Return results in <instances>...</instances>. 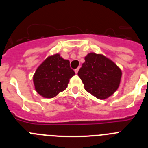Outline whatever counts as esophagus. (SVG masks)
Here are the masks:
<instances>
[{
	"instance_id": "34e87169",
	"label": "esophagus",
	"mask_w": 148,
	"mask_h": 148,
	"mask_svg": "<svg viewBox=\"0 0 148 148\" xmlns=\"http://www.w3.org/2000/svg\"><path fill=\"white\" fill-rule=\"evenodd\" d=\"M79 69H80V66H78V67L77 68V69H75V73H76V74H77V73H78V70H79Z\"/></svg>"
}]
</instances>
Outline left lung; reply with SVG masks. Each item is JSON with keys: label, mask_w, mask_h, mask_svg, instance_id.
Instances as JSON below:
<instances>
[{"label": "left lung", "mask_w": 148, "mask_h": 148, "mask_svg": "<svg viewBox=\"0 0 148 148\" xmlns=\"http://www.w3.org/2000/svg\"><path fill=\"white\" fill-rule=\"evenodd\" d=\"M84 60L78 73L84 89L97 99H108L119 87L121 69L101 54L90 53Z\"/></svg>", "instance_id": "1"}]
</instances>
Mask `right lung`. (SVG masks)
Segmentation results:
<instances>
[{
    "instance_id": "right-lung-1",
    "label": "right lung",
    "mask_w": 148,
    "mask_h": 148,
    "mask_svg": "<svg viewBox=\"0 0 148 148\" xmlns=\"http://www.w3.org/2000/svg\"><path fill=\"white\" fill-rule=\"evenodd\" d=\"M75 75L70 66V61L55 54L46 58L37 68L33 75L35 90L41 96L51 99L67 87Z\"/></svg>"
}]
</instances>
